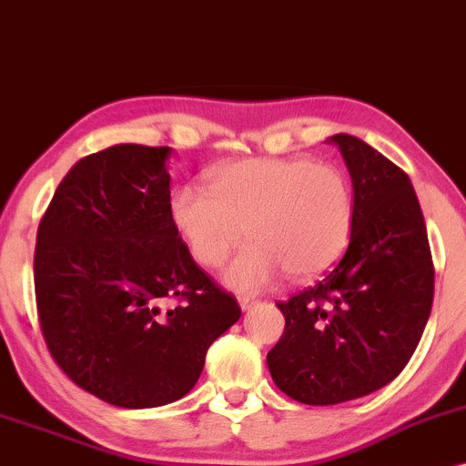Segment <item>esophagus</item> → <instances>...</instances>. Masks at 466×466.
Returning <instances> with one entry per match:
<instances>
[{
  "label": "esophagus",
  "mask_w": 466,
  "mask_h": 466,
  "mask_svg": "<svg viewBox=\"0 0 466 466\" xmlns=\"http://www.w3.org/2000/svg\"><path fill=\"white\" fill-rule=\"evenodd\" d=\"M238 301H239V308H242V310H250V308H253L255 303H258V301L253 299V297H239Z\"/></svg>",
  "instance_id": "34e87169"
}]
</instances>
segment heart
I'll list each match as a JSON object with an SVG mask.
<instances>
[{"label":"heart","mask_w":466,"mask_h":466,"mask_svg":"<svg viewBox=\"0 0 466 466\" xmlns=\"http://www.w3.org/2000/svg\"><path fill=\"white\" fill-rule=\"evenodd\" d=\"M171 222L193 259L216 268L228 261V289L253 295L289 270L312 279L337 264L352 238L354 191L339 167L308 156L242 158L216 167L208 187L180 185L169 198Z\"/></svg>","instance_id":"obj_1"}]
</instances>
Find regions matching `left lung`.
<instances>
[{
    "label": "left lung",
    "instance_id": "obj_1",
    "mask_svg": "<svg viewBox=\"0 0 466 466\" xmlns=\"http://www.w3.org/2000/svg\"><path fill=\"white\" fill-rule=\"evenodd\" d=\"M328 140L352 177V238L321 281L277 303L286 328L266 357L277 388L306 405L360 399L394 380L433 301L430 239L410 176L357 136Z\"/></svg>",
    "mask_w": 466,
    "mask_h": 466
}]
</instances>
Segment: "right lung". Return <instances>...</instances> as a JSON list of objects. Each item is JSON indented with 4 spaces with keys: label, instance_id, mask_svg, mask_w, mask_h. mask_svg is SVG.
Listing matches in <instances>:
<instances>
[{
    "label": "right lung",
    "instance_id": "obj_1",
    "mask_svg": "<svg viewBox=\"0 0 466 466\" xmlns=\"http://www.w3.org/2000/svg\"><path fill=\"white\" fill-rule=\"evenodd\" d=\"M171 147L112 145L67 171L36 231L35 292L52 359L90 394L145 410L189 394L239 317L169 213Z\"/></svg>",
    "mask_w": 466,
    "mask_h": 466
}]
</instances>
